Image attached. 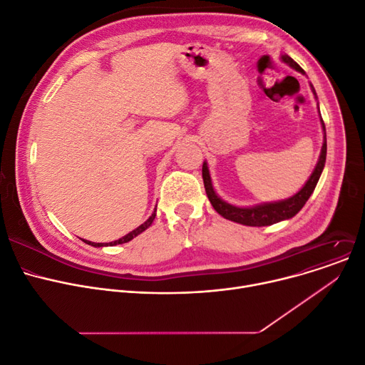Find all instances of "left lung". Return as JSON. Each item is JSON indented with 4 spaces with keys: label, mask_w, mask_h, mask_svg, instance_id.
Returning <instances> with one entry per match:
<instances>
[{
    "label": "left lung",
    "mask_w": 365,
    "mask_h": 365,
    "mask_svg": "<svg viewBox=\"0 0 365 365\" xmlns=\"http://www.w3.org/2000/svg\"><path fill=\"white\" fill-rule=\"evenodd\" d=\"M283 61L290 64V66L299 72L304 73V69L299 66V64L289 56H282ZM312 93L315 94V90L312 88ZM323 122V120H321ZM323 128L326 131V126L323 122ZM326 155H327V140L324 137V143H323V148H321V155L318 159V163L314 169L312 175L309 177V180L307 181V184L304 185V188L296 192V195L287 200L283 202H275V203H265V205H259V206H253V207H235L232 205L225 203L224 200H221L217 192L213 191L212 182H210V175H209V169L207 165L203 163L202 166V177H203V184H205V190L206 195L209 197V202L212 203L213 209H215L221 217L239 222L243 225H250V227H265V225H271L275 222H280L283 220H289L292 217H294L296 213L304 207V205L307 203V200L309 199V196L312 195V191L321 177V173H323V168L326 163Z\"/></svg>",
    "instance_id": "obj_1"
}]
</instances>
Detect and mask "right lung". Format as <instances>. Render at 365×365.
Here are the masks:
<instances>
[{"instance_id":"obj_1","label":"right lung","mask_w":365,"mask_h":365,"mask_svg":"<svg viewBox=\"0 0 365 365\" xmlns=\"http://www.w3.org/2000/svg\"><path fill=\"white\" fill-rule=\"evenodd\" d=\"M155 217H156V209H155V212L152 213V217H150L144 224H141L138 228H135L134 231H131L130 234H126L125 237H122V239H119V240H115V242H112V243H109V245H103V243H91V242H88V240H82V242H85L87 245H91V246H94V247H101V246H115V245H122V243H128L130 240H133L134 237H137L138 234H141L144 230H147L150 225H152V222H153V220H155Z\"/></svg>"}]
</instances>
